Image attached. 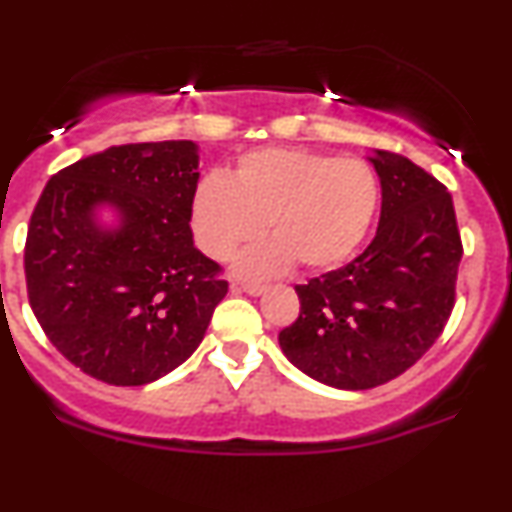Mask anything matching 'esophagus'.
<instances>
[{
  "label": "esophagus",
  "mask_w": 512,
  "mask_h": 512,
  "mask_svg": "<svg viewBox=\"0 0 512 512\" xmlns=\"http://www.w3.org/2000/svg\"><path fill=\"white\" fill-rule=\"evenodd\" d=\"M231 291H245L250 295H262L267 291V286L264 283H231Z\"/></svg>",
  "instance_id": "obj_1"
}]
</instances>
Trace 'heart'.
<instances>
[{"label": "heart", "instance_id": "obj_1", "mask_svg": "<svg viewBox=\"0 0 512 512\" xmlns=\"http://www.w3.org/2000/svg\"><path fill=\"white\" fill-rule=\"evenodd\" d=\"M379 176L360 157H331L298 147H262L238 159L231 176H202L190 202L197 245L212 260H236L243 276H272L298 260L326 269L353 255L379 209Z\"/></svg>", "mask_w": 512, "mask_h": 512}]
</instances>
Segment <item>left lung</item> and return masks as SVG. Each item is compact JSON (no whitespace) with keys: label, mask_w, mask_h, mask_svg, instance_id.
<instances>
[{"label":"left lung","mask_w":512,"mask_h":512,"mask_svg":"<svg viewBox=\"0 0 512 512\" xmlns=\"http://www.w3.org/2000/svg\"><path fill=\"white\" fill-rule=\"evenodd\" d=\"M369 162L381 181L377 236L346 267L295 286L300 315L279 334L300 372L346 391L396 379L434 346L463 257L446 186L396 152Z\"/></svg>","instance_id":"obj_1"}]
</instances>
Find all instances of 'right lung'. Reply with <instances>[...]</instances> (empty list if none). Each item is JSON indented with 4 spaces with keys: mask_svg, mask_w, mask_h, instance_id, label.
<instances>
[{
    "mask_svg": "<svg viewBox=\"0 0 512 512\" xmlns=\"http://www.w3.org/2000/svg\"><path fill=\"white\" fill-rule=\"evenodd\" d=\"M193 140L119 145L54 174L33 209L26 283L52 346L114 386L150 384L200 346L229 283L193 245ZM112 206L109 230L96 209Z\"/></svg>",
    "mask_w": 512,
    "mask_h": 512,
    "instance_id": "add662e5",
    "label": "right lung"
}]
</instances>
